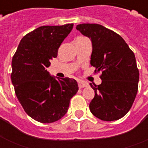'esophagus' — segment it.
<instances>
[{
	"mask_svg": "<svg viewBox=\"0 0 148 148\" xmlns=\"http://www.w3.org/2000/svg\"><path fill=\"white\" fill-rule=\"evenodd\" d=\"M88 86V83L85 82H78V87L82 89V88H84V87H86Z\"/></svg>",
	"mask_w": 148,
	"mask_h": 148,
	"instance_id": "1",
	"label": "esophagus"
}]
</instances>
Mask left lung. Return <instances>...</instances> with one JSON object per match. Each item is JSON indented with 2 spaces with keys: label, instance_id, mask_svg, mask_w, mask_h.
Segmentation results:
<instances>
[{
  "label": "left lung",
  "instance_id": "obj_1",
  "mask_svg": "<svg viewBox=\"0 0 148 148\" xmlns=\"http://www.w3.org/2000/svg\"><path fill=\"white\" fill-rule=\"evenodd\" d=\"M76 29L91 39L90 65L95 73L101 71V84H90L95 93L90 112L102 121L119 120L130 110L138 91L140 74L133 51L120 35L101 24H78Z\"/></svg>",
  "mask_w": 148,
  "mask_h": 148
}]
</instances>
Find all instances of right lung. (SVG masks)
Masks as SVG:
<instances>
[{"label":"right lung","mask_w":148,"mask_h":148,"mask_svg":"<svg viewBox=\"0 0 148 148\" xmlns=\"http://www.w3.org/2000/svg\"><path fill=\"white\" fill-rule=\"evenodd\" d=\"M73 26L38 27L22 38L12 58L11 79L16 95L26 113L41 123L61 119L78 90L76 80L56 79L47 71Z\"/></svg>","instance_id":"obj_1"}]
</instances>
